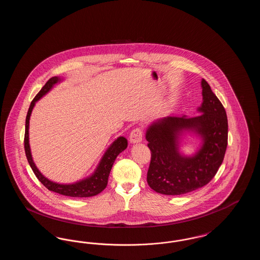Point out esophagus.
<instances>
[{"label": "esophagus", "mask_w": 260, "mask_h": 260, "mask_svg": "<svg viewBox=\"0 0 260 260\" xmlns=\"http://www.w3.org/2000/svg\"><path fill=\"white\" fill-rule=\"evenodd\" d=\"M142 135H143L142 131L140 128L136 127L129 135V141L132 143H139V142H141L142 141Z\"/></svg>", "instance_id": "esophagus-1"}]
</instances>
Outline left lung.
Masks as SVG:
<instances>
[{
	"label": "left lung",
	"instance_id": "1",
	"mask_svg": "<svg viewBox=\"0 0 260 260\" xmlns=\"http://www.w3.org/2000/svg\"><path fill=\"white\" fill-rule=\"evenodd\" d=\"M201 87L200 115H169L153 121L146 128L145 138L151 150L147 182L157 193L175 196L197 190L210 182L222 164L228 138L226 112L204 79ZM186 134L200 140L191 155L181 150Z\"/></svg>",
	"mask_w": 260,
	"mask_h": 260
}]
</instances>
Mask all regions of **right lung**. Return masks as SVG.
I'll return each instance as SVG.
<instances>
[{
  "label": "right lung",
  "mask_w": 260,
  "mask_h": 260,
  "mask_svg": "<svg viewBox=\"0 0 260 260\" xmlns=\"http://www.w3.org/2000/svg\"><path fill=\"white\" fill-rule=\"evenodd\" d=\"M63 80H64L63 77H57V76L50 78V80L47 82V84L42 87V89L39 91L35 99H33V101L31 102L27 116H26V122H25V154H26L28 162L35 173V175L37 176L38 179L50 191L58 193L64 196L74 197V198L92 197L98 195L106 188L108 183V177L111 172L114 161L118 157V155L127 147V140L124 136H119L118 138H116L110 144V146L106 149V151L101 157L99 165L96 166L93 173L87 177L73 183H58L50 180L39 171L32 157L30 143H29V121H30V116L32 114L33 108L35 107L37 101H39L43 96H45L48 92H50L52 87L61 83Z\"/></svg>",
  "instance_id": "1"
}]
</instances>
